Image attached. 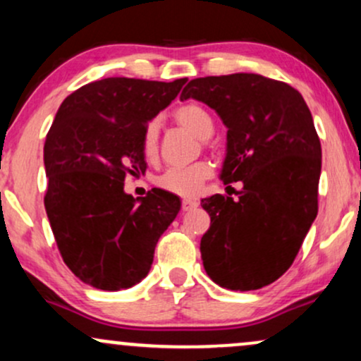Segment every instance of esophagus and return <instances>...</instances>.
Masks as SVG:
<instances>
[{
    "label": "esophagus",
    "instance_id": "1",
    "mask_svg": "<svg viewBox=\"0 0 361 361\" xmlns=\"http://www.w3.org/2000/svg\"><path fill=\"white\" fill-rule=\"evenodd\" d=\"M197 205H198V202L192 200V198H183V200H181V210H183V212H186V210L195 209Z\"/></svg>",
    "mask_w": 361,
    "mask_h": 361
}]
</instances>
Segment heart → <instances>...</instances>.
<instances>
[{"label":"heart","mask_w":361,"mask_h":361,"mask_svg":"<svg viewBox=\"0 0 361 361\" xmlns=\"http://www.w3.org/2000/svg\"><path fill=\"white\" fill-rule=\"evenodd\" d=\"M173 117L180 126L188 128L192 134L200 139H207L214 132V118L204 106L198 103H185L173 111ZM159 146V123L157 120H149L142 130V152L147 159H152L157 154ZM214 168L207 161L188 164V166L169 168L157 178L156 183L166 192H171L180 197H193L200 193L204 183L212 176Z\"/></svg>","instance_id":"b5f03b06"}]
</instances>
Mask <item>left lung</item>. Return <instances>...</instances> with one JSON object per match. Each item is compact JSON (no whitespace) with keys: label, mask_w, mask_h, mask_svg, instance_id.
Segmentation results:
<instances>
[{"label":"left lung","mask_w":361,"mask_h":361,"mask_svg":"<svg viewBox=\"0 0 361 361\" xmlns=\"http://www.w3.org/2000/svg\"><path fill=\"white\" fill-rule=\"evenodd\" d=\"M180 98L217 111L227 127L221 178L243 181L238 198L202 200L207 275L229 290L267 287L292 267L317 215L321 140L307 103L287 82L252 73L197 78Z\"/></svg>","instance_id":"8db88e82"}]
</instances>
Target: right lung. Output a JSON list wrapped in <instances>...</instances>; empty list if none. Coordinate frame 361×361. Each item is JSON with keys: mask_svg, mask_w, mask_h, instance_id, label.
Masks as SVG:
<instances>
[{"mask_svg": "<svg viewBox=\"0 0 361 361\" xmlns=\"http://www.w3.org/2000/svg\"><path fill=\"white\" fill-rule=\"evenodd\" d=\"M185 82H88L62 102L49 128L45 212L64 263L91 287L111 292L139 283L151 270L161 234L180 212L176 195L152 188L134 198L123 192V181L144 175V126Z\"/></svg>", "mask_w": 361, "mask_h": 361, "instance_id": "obj_1", "label": "right lung"}]
</instances>
